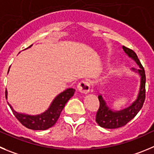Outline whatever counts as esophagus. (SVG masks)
Returning <instances> with one entry per match:
<instances>
[{"instance_id": "obj_1", "label": "esophagus", "mask_w": 154, "mask_h": 154, "mask_svg": "<svg viewBox=\"0 0 154 154\" xmlns=\"http://www.w3.org/2000/svg\"><path fill=\"white\" fill-rule=\"evenodd\" d=\"M77 90L79 92L82 93H88L90 90V84L89 81L87 80H83V81L80 82L77 85Z\"/></svg>"}]
</instances>
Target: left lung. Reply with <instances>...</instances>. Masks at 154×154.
Instances as JSON below:
<instances>
[{
	"label": "left lung",
	"instance_id": "left-lung-1",
	"mask_svg": "<svg viewBox=\"0 0 154 154\" xmlns=\"http://www.w3.org/2000/svg\"><path fill=\"white\" fill-rule=\"evenodd\" d=\"M122 48L125 52L128 54V56L129 57H131L140 67V68L137 70L132 68V70H134V72L138 73L140 77V90H139L137 100L130 106L122 110H120V111H112L106 105V101L103 100L102 95H99L98 99L100 100V108L97 112L96 122L100 127H103L104 128H118L125 125L132 119L135 117L136 115L141 109L145 100L146 75H145L144 69H143L140 61H139L137 55L133 50L125 46H122Z\"/></svg>",
	"mask_w": 154,
	"mask_h": 154
}]
</instances>
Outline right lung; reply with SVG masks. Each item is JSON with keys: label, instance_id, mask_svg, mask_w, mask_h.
<instances>
[{"label": "right lung", "instance_id": "obj_1", "mask_svg": "<svg viewBox=\"0 0 154 154\" xmlns=\"http://www.w3.org/2000/svg\"><path fill=\"white\" fill-rule=\"evenodd\" d=\"M29 47H31V45ZM74 92L75 90L73 88L65 90L54 98L46 111L37 116H29L17 112L10 103H8V105L15 117L26 128L32 130H46L55 124L64 106L67 102L74 96ZM5 96L6 99L8 98L7 90L5 92Z\"/></svg>", "mask_w": 154, "mask_h": 154}]
</instances>
